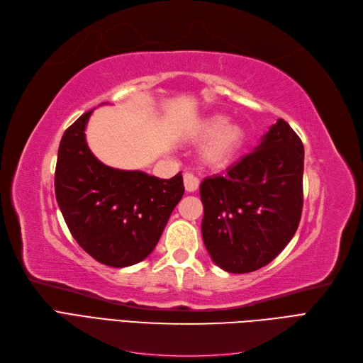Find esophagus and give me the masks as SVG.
Returning a JSON list of instances; mask_svg holds the SVG:
<instances>
[{
	"label": "esophagus",
	"instance_id": "esophagus-1",
	"mask_svg": "<svg viewBox=\"0 0 363 363\" xmlns=\"http://www.w3.org/2000/svg\"><path fill=\"white\" fill-rule=\"evenodd\" d=\"M183 182H184V189H186L187 192H195V191L198 189L199 180L194 176L192 172H184Z\"/></svg>",
	"mask_w": 363,
	"mask_h": 363
}]
</instances>
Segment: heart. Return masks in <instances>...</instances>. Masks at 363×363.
<instances>
[{"instance_id":"b5f03b06","label":"heart","mask_w":363,"mask_h":363,"mask_svg":"<svg viewBox=\"0 0 363 363\" xmlns=\"http://www.w3.org/2000/svg\"><path fill=\"white\" fill-rule=\"evenodd\" d=\"M194 138L207 140L201 148L203 165L210 169H222L239 155L246 135L240 124L228 123L225 116H211L198 124Z\"/></svg>"}]
</instances>
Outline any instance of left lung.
I'll list each match as a JSON object with an SVG mask.
<instances>
[{
	"mask_svg": "<svg viewBox=\"0 0 363 363\" xmlns=\"http://www.w3.org/2000/svg\"><path fill=\"white\" fill-rule=\"evenodd\" d=\"M303 157L301 138L279 118L225 176L203 180L201 233L215 264L249 273L282 252L302 216Z\"/></svg>",
	"mask_w": 363,
	"mask_h": 363,
	"instance_id": "obj_1",
	"label": "left lung"
}]
</instances>
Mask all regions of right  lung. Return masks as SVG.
<instances>
[{
  "mask_svg": "<svg viewBox=\"0 0 363 363\" xmlns=\"http://www.w3.org/2000/svg\"><path fill=\"white\" fill-rule=\"evenodd\" d=\"M85 112L58 147L55 196L73 239L96 261L128 267L153 252L184 194L182 172L157 179L102 164L86 145Z\"/></svg>",
  "mask_w": 363,
  "mask_h": 363,
  "instance_id": "add662e5",
  "label": "right lung"
}]
</instances>
